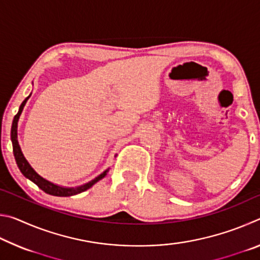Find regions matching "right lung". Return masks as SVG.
Listing matches in <instances>:
<instances>
[{"instance_id":"add662e5","label":"right lung","mask_w":260,"mask_h":260,"mask_svg":"<svg viewBox=\"0 0 260 260\" xmlns=\"http://www.w3.org/2000/svg\"><path fill=\"white\" fill-rule=\"evenodd\" d=\"M29 96L28 98H26L24 100V102L21 103V105L19 107V111L15 116L14 121H12V126H11V141H12V147H14V155L20 172L23 173L25 178H27L28 180H30V181L34 182L39 188L42 189L43 191L52 196H59V197L73 196V195H77V193H80L82 191L87 190V189H89L90 187H93L96 182L100 181L101 179H103L105 175H107V173L109 172V169L105 170L102 174H100L99 177H96L94 180L82 184V186L68 188V187L58 186V184H55L50 181H48L46 179H43L41 175H39L37 172H35L33 167L28 164L27 160H26L23 152H21V149L18 143V139H17V127H18V120H19L20 114L23 112V109L25 107L26 102H27V100L29 99Z\"/></svg>"}]
</instances>
